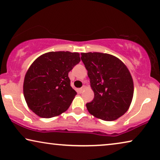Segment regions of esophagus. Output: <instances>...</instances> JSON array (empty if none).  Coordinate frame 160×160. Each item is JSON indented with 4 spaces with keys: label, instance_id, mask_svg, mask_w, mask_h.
<instances>
[{
    "label": "esophagus",
    "instance_id": "esophagus-1",
    "mask_svg": "<svg viewBox=\"0 0 160 160\" xmlns=\"http://www.w3.org/2000/svg\"><path fill=\"white\" fill-rule=\"evenodd\" d=\"M85 90V86H83V87H82V88H80V89H79L80 93H82V92L84 91Z\"/></svg>",
    "mask_w": 160,
    "mask_h": 160
}]
</instances>
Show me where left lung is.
Here are the masks:
<instances>
[{"label":"left lung","mask_w":160,"mask_h":160,"mask_svg":"<svg viewBox=\"0 0 160 160\" xmlns=\"http://www.w3.org/2000/svg\"><path fill=\"white\" fill-rule=\"evenodd\" d=\"M94 93L86 107L95 118L105 121L120 118L129 109L134 86L128 67L118 57L98 52L81 53Z\"/></svg>","instance_id":"8db88e82"}]
</instances>
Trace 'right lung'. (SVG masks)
Masks as SVG:
<instances>
[{"instance_id": "add662e5", "label": "right lung", "mask_w": 160, "mask_h": 160, "mask_svg": "<svg viewBox=\"0 0 160 160\" xmlns=\"http://www.w3.org/2000/svg\"><path fill=\"white\" fill-rule=\"evenodd\" d=\"M80 62V53L51 51L36 58L27 71L23 93L28 107L43 118L67 111L77 94L68 73Z\"/></svg>"}]
</instances>
